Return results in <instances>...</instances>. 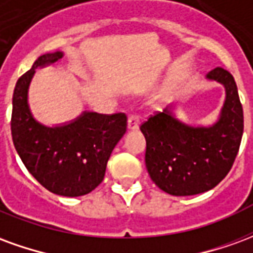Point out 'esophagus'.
Here are the masks:
<instances>
[{"label":"esophagus","mask_w":253,"mask_h":253,"mask_svg":"<svg viewBox=\"0 0 253 253\" xmlns=\"http://www.w3.org/2000/svg\"><path fill=\"white\" fill-rule=\"evenodd\" d=\"M127 128L130 131H134V130H138L139 128V118L137 115H130L128 119H127Z\"/></svg>","instance_id":"esophagus-1"}]
</instances>
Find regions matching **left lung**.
I'll return each instance as SVG.
<instances>
[{"label": "left lung", "instance_id": "obj_1", "mask_svg": "<svg viewBox=\"0 0 253 253\" xmlns=\"http://www.w3.org/2000/svg\"><path fill=\"white\" fill-rule=\"evenodd\" d=\"M206 80L225 88V101L214 123L194 126L181 122L175 115L176 105L170 104L141 126L150 179L170 195H196L214 188L228 175L239 152L244 116L233 76L215 67Z\"/></svg>", "mask_w": 253, "mask_h": 253}]
</instances>
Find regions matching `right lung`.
<instances>
[{
    "instance_id": "right-lung-1",
    "label": "right lung",
    "mask_w": 253,
    "mask_h": 253,
    "mask_svg": "<svg viewBox=\"0 0 253 253\" xmlns=\"http://www.w3.org/2000/svg\"><path fill=\"white\" fill-rule=\"evenodd\" d=\"M62 57V51L41 55L19 78L10 126L14 148L31 175L54 194L73 198L89 194L103 181L111 153L126 132L127 118L84 111L62 125L38 121L28 103L30 84L38 67L54 65Z\"/></svg>"
}]
</instances>
